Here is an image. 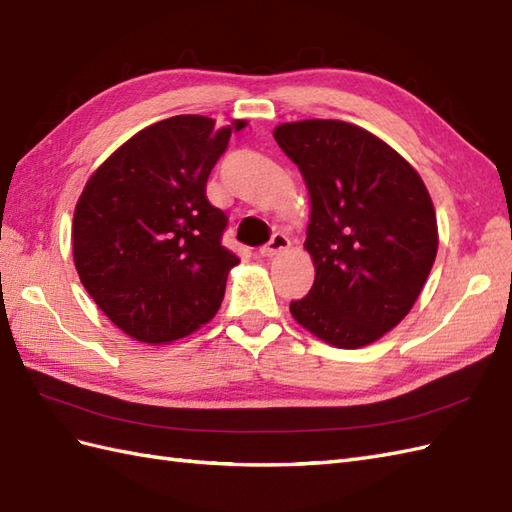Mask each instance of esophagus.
Wrapping results in <instances>:
<instances>
[{
	"instance_id": "1",
	"label": "esophagus",
	"mask_w": 512,
	"mask_h": 512,
	"mask_svg": "<svg viewBox=\"0 0 512 512\" xmlns=\"http://www.w3.org/2000/svg\"><path fill=\"white\" fill-rule=\"evenodd\" d=\"M290 244H292V242H290V238H287L285 233H274L272 238H270V242L259 248V255H261V257L281 255V253L287 251V248H290Z\"/></svg>"
}]
</instances>
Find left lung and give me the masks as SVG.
I'll return each instance as SVG.
<instances>
[{
	"label": "left lung",
	"instance_id": "obj_1",
	"mask_svg": "<svg viewBox=\"0 0 512 512\" xmlns=\"http://www.w3.org/2000/svg\"><path fill=\"white\" fill-rule=\"evenodd\" d=\"M311 196L305 248L316 281L290 311L322 342L361 348L411 311L437 257V216L415 168L344 121L274 129Z\"/></svg>",
	"mask_w": 512,
	"mask_h": 512
}]
</instances>
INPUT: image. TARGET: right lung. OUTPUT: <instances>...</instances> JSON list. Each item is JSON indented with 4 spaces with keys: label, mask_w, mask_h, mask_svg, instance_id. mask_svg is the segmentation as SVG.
<instances>
[{
    "label": "right lung",
    "mask_w": 512,
    "mask_h": 512,
    "mask_svg": "<svg viewBox=\"0 0 512 512\" xmlns=\"http://www.w3.org/2000/svg\"><path fill=\"white\" fill-rule=\"evenodd\" d=\"M179 114L131 136L77 201L73 259L97 307L144 344H168L209 322L240 259L222 246L227 214L207 201V177L231 131Z\"/></svg>",
    "instance_id": "right-lung-1"
}]
</instances>
